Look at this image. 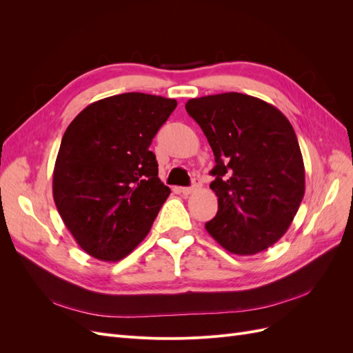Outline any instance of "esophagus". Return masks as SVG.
<instances>
[{
    "label": "esophagus",
    "mask_w": 353,
    "mask_h": 353,
    "mask_svg": "<svg viewBox=\"0 0 353 353\" xmlns=\"http://www.w3.org/2000/svg\"><path fill=\"white\" fill-rule=\"evenodd\" d=\"M199 185H200L199 179H194L193 185H191V187H183V188H181V193H183L184 196H190L191 193H194V190H196Z\"/></svg>",
    "instance_id": "obj_1"
}]
</instances>
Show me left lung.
Listing matches in <instances>:
<instances>
[{
  "label": "left lung",
  "mask_w": 353,
  "mask_h": 353,
  "mask_svg": "<svg viewBox=\"0 0 353 353\" xmlns=\"http://www.w3.org/2000/svg\"><path fill=\"white\" fill-rule=\"evenodd\" d=\"M185 110L215 156L210 188L218 213L206 231L234 254L271 248L305 194L303 157L292 123L275 105L240 92L191 99Z\"/></svg>",
  "instance_id": "8db88e82"
}]
</instances>
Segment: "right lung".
<instances>
[{
    "mask_svg": "<svg viewBox=\"0 0 353 353\" xmlns=\"http://www.w3.org/2000/svg\"><path fill=\"white\" fill-rule=\"evenodd\" d=\"M176 100L125 92L85 108L68 126L52 172V197L73 239L92 258L117 262L150 231L170 194L152 140Z\"/></svg>",
    "mask_w": 353,
    "mask_h": 353,
    "instance_id": "obj_1",
    "label": "right lung"
}]
</instances>
